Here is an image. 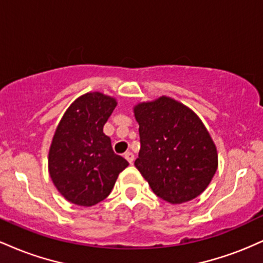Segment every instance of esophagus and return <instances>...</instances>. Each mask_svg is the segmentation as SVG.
I'll use <instances>...</instances> for the list:
<instances>
[{
    "label": "esophagus",
    "instance_id": "esophagus-1",
    "mask_svg": "<svg viewBox=\"0 0 263 263\" xmlns=\"http://www.w3.org/2000/svg\"><path fill=\"white\" fill-rule=\"evenodd\" d=\"M125 158L127 159V161L132 164V163H134V161H135V156H134V153L129 152V151H127V152L125 153Z\"/></svg>",
    "mask_w": 263,
    "mask_h": 263
}]
</instances>
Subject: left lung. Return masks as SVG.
Returning a JSON list of instances; mask_svg holds the SVG:
<instances>
[{"label": "left lung", "mask_w": 263, "mask_h": 263, "mask_svg": "<svg viewBox=\"0 0 263 263\" xmlns=\"http://www.w3.org/2000/svg\"><path fill=\"white\" fill-rule=\"evenodd\" d=\"M141 149L135 165L153 193L182 204L204 192L218 170V153L200 119L162 96L135 107Z\"/></svg>", "instance_id": "left-lung-1"}]
</instances>
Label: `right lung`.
Listing matches in <instances>:
<instances>
[{
  "instance_id": "add662e5",
  "label": "right lung",
  "mask_w": 263,
  "mask_h": 263,
  "mask_svg": "<svg viewBox=\"0 0 263 263\" xmlns=\"http://www.w3.org/2000/svg\"><path fill=\"white\" fill-rule=\"evenodd\" d=\"M116 100L101 92L77 99L60 120L49 149V174L70 203L91 206L108 197L128 162L116 155L104 125Z\"/></svg>"
}]
</instances>
